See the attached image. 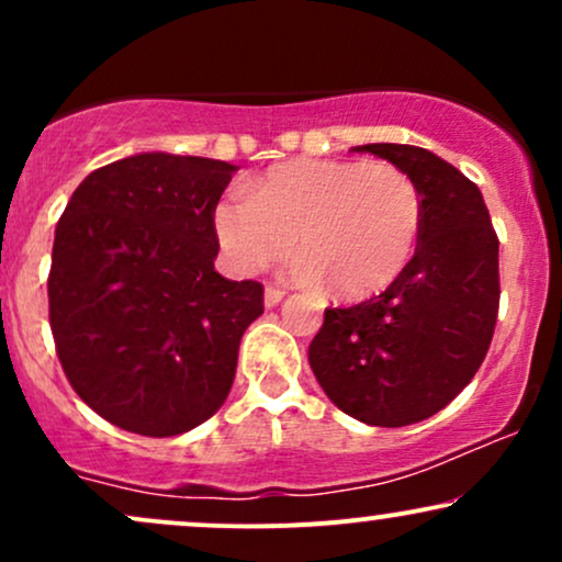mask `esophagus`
<instances>
[{"instance_id":"esophagus-1","label":"esophagus","mask_w":562,"mask_h":562,"mask_svg":"<svg viewBox=\"0 0 562 562\" xmlns=\"http://www.w3.org/2000/svg\"><path fill=\"white\" fill-rule=\"evenodd\" d=\"M282 299H285V290H280V288H267V293H263V303H267L269 308L280 306Z\"/></svg>"}]
</instances>
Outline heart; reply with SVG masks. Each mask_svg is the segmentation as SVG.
I'll use <instances>...</instances> for the list:
<instances>
[{
  "label": "heart",
  "mask_w": 562,
  "mask_h": 562,
  "mask_svg": "<svg viewBox=\"0 0 562 562\" xmlns=\"http://www.w3.org/2000/svg\"><path fill=\"white\" fill-rule=\"evenodd\" d=\"M232 267L259 272L301 254L295 274L327 282L335 299L364 301L402 277L423 232V198L393 164L293 160L274 166L254 195L232 192L214 211Z\"/></svg>",
  "instance_id": "1"
}]
</instances>
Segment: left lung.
Listing matches in <instances>:
<instances>
[{
	"instance_id": "1",
	"label": "left lung",
	"mask_w": 562,
	"mask_h": 562,
	"mask_svg": "<svg viewBox=\"0 0 562 562\" xmlns=\"http://www.w3.org/2000/svg\"><path fill=\"white\" fill-rule=\"evenodd\" d=\"M398 166L423 198L409 267L375 299L327 308L308 346L322 391L353 420L402 428L428 420L473 380L499 308V240L481 190L415 145L351 147Z\"/></svg>"
}]
</instances>
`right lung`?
<instances>
[{
    "instance_id": "obj_1",
    "label": "right lung",
    "mask_w": 562,
    "mask_h": 562,
    "mask_svg": "<svg viewBox=\"0 0 562 562\" xmlns=\"http://www.w3.org/2000/svg\"><path fill=\"white\" fill-rule=\"evenodd\" d=\"M237 166L137 153L89 173L55 229L49 325L66 378L108 423L166 438L227 402L263 288L214 269Z\"/></svg>"
}]
</instances>
